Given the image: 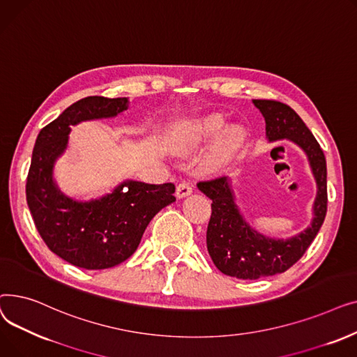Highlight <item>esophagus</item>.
Masks as SVG:
<instances>
[{
	"label": "esophagus",
	"instance_id": "34e87169",
	"mask_svg": "<svg viewBox=\"0 0 357 357\" xmlns=\"http://www.w3.org/2000/svg\"><path fill=\"white\" fill-rule=\"evenodd\" d=\"M190 194H192V185L186 181H182L178 186H176V197L178 198H185L188 197Z\"/></svg>",
	"mask_w": 357,
	"mask_h": 357
}]
</instances>
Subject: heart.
<instances>
[{"mask_svg": "<svg viewBox=\"0 0 357 357\" xmlns=\"http://www.w3.org/2000/svg\"><path fill=\"white\" fill-rule=\"evenodd\" d=\"M226 124V117L221 112H208L197 119L181 123L171 135L169 146L178 155H188L198 149L205 142L213 139ZM246 139V131L241 126H229L220 135L214 156L208 165V169H215L218 165L227 162L236 150L240 149Z\"/></svg>", "mask_w": 357, "mask_h": 357, "instance_id": "b5f03b06", "label": "heart"}]
</instances>
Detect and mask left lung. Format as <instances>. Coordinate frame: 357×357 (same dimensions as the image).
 Listing matches in <instances>:
<instances>
[{"instance_id": "left-lung-1", "label": "left lung", "mask_w": 357, "mask_h": 357, "mask_svg": "<svg viewBox=\"0 0 357 357\" xmlns=\"http://www.w3.org/2000/svg\"><path fill=\"white\" fill-rule=\"evenodd\" d=\"M253 104L265 117L269 142L288 139L304 150L317 182V197L311 226L294 237L279 240L257 233L245 221L226 176L197 183L199 191L213 201L207 229L208 253L218 271L238 279H259L289 269L310 248L327 213L326 156L310 128L284 102L253 100Z\"/></svg>"}]
</instances>
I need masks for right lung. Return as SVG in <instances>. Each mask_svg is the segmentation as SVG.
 Listing matches in <instances>:
<instances>
[{
	"mask_svg": "<svg viewBox=\"0 0 357 357\" xmlns=\"http://www.w3.org/2000/svg\"><path fill=\"white\" fill-rule=\"evenodd\" d=\"M127 107V98H82L36 139L26 183L27 205L46 246L73 266L98 271L121 264L136 252L150 220L176 199L172 182L124 181L111 194L85 202L66 197L56 185L53 167L68 146L70 126L116 117Z\"/></svg>",
	"mask_w": 357,
	"mask_h": 357,
	"instance_id": "add662e5",
	"label": "right lung"
}]
</instances>
